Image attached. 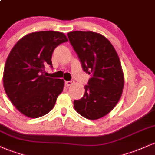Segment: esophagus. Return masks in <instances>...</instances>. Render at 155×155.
Returning a JSON list of instances; mask_svg holds the SVG:
<instances>
[{
	"label": "esophagus",
	"instance_id": "34e87169",
	"mask_svg": "<svg viewBox=\"0 0 155 155\" xmlns=\"http://www.w3.org/2000/svg\"><path fill=\"white\" fill-rule=\"evenodd\" d=\"M74 83V81H65V85H66V87H70V86H71Z\"/></svg>",
	"mask_w": 155,
	"mask_h": 155
}]
</instances>
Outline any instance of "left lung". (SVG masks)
I'll list each match as a JSON object with an SVG mask.
<instances>
[{
    "mask_svg": "<svg viewBox=\"0 0 155 155\" xmlns=\"http://www.w3.org/2000/svg\"><path fill=\"white\" fill-rule=\"evenodd\" d=\"M67 35L84 71L92 74L84 95L74 101V108L89 120L102 118L115 107L123 93L124 75L118 53L99 33L74 31Z\"/></svg>",
    "mask_w": 155,
    "mask_h": 155,
    "instance_id": "1",
    "label": "left lung"
}]
</instances>
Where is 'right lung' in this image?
<instances>
[{
    "instance_id": "add662e5",
    "label": "right lung",
    "mask_w": 155,
    "mask_h": 155,
    "mask_svg": "<svg viewBox=\"0 0 155 155\" xmlns=\"http://www.w3.org/2000/svg\"><path fill=\"white\" fill-rule=\"evenodd\" d=\"M68 39L64 33L42 31L29 33L15 44L4 67L3 83L9 100L20 113L31 118L46 115L63 92L64 80L43 74L52 66V54Z\"/></svg>"
}]
</instances>
